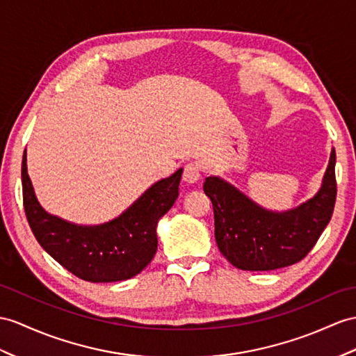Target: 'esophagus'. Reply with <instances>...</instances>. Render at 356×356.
Masks as SVG:
<instances>
[{"label":"esophagus","mask_w":356,"mask_h":356,"mask_svg":"<svg viewBox=\"0 0 356 356\" xmlns=\"http://www.w3.org/2000/svg\"><path fill=\"white\" fill-rule=\"evenodd\" d=\"M183 179L188 184H195L201 179V168L197 166L196 163H188L187 166L184 168V173H183Z\"/></svg>","instance_id":"1"}]
</instances>
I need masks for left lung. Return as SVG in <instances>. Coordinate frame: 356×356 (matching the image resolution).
<instances>
[{
	"label": "left lung",
	"instance_id": "8db88e82",
	"mask_svg": "<svg viewBox=\"0 0 356 356\" xmlns=\"http://www.w3.org/2000/svg\"><path fill=\"white\" fill-rule=\"evenodd\" d=\"M335 149L314 197L289 211L255 204L219 177H208L204 192L214 210V237L222 255L241 270H275L305 258L334 213Z\"/></svg>",
	"mask_w": 356,
	"mask_h": 356
}]
</instances>
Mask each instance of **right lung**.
<instances>
[{
  "label": "right lung",
  "instance_id": "right-lung-1",
  "mask_svg": "<svg viewBox=\"0 0 356 356\" xmlns=\"http://www.w3.org/2000/svg\"><path fill=\"white\" fill-rule=\"evenodd\" d=\"M183 169L152 184L110 222L76 225L43 210L22 157V197L30 228L39 245L66 270L89 282H116L140 273L157 252V223L178 197Z\"/></svg>",
  "mask_w": 356,
  "mask_h": 356
}]
</instances>
